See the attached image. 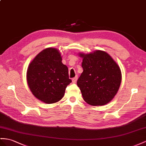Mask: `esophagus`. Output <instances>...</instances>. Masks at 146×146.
<instances>
[{
	"label": "esophagus",
	"mask_w": 146,
	"mask_h": 146,
	"mask_svg": "<svg viewBox=\"0 0 146 146\" xmlns=\"http://www.w3.org/2000/svg\"><path fill=\"white\" fill-rule=\"evenodd\" d=\"M77 80H78V76H76L74 78H73L72 79V82L73 83H76V81H77Z\"/></svg>",
	"instance_id": "esophagus-1"
}]
</instances>
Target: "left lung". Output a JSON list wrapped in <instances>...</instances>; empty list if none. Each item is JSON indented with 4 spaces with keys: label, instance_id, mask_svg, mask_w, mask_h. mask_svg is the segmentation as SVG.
I'll return each instance as SVG.
<instances>
[{
    "label": "left lung",
    "instance_id": "1",
    "mask_svg": "<svg viewBox=\"0 0 146 146\" xmlns=\"http://www.w3.org/2000/svg\"><path fill=\"white\" fill-rule=\"evenodd\" d=\"M83 72L77 81L83 99L91 106H104L113 99L121 81L120 68L107 52L80 53Z\"/></svg>",
    "mask_w": 146,
    "mask_h": 146
}]
</instances>
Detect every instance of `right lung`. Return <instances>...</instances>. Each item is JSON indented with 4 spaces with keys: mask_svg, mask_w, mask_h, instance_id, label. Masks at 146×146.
<instances>
[{
    "mask_svg": "<svg viewBox=\"0 0 146 146\" xmlns=\"http://www.w3.org/2000/svg\"><path fill=\"white\" fill-rule=\"evenodd\" d=\"M62 60L58 50L49 47L37 54L29 65L27 73L28 86L40 101L48 104L57 102L72 83L68 67Z\"/></svg>",
    "mask_w": 146,
    "mask_h": 146,
    "instance_id": "right-lung-1",
    "label": "right lung"
}]
</instances>
